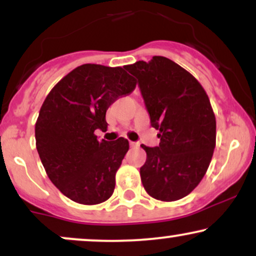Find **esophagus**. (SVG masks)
<instances>
[{"instance_id": "esophagus-1", "label": "esophagus", "mask_w": 256, "mask_h": 256, "mask_svg": "<svg viewBox=\"0 0 256 256\" xmlns=\"http://www.w3.org/2000/svg\"><path fill=\"white\" fill-rule=\"evenodd\" d=\"M130 146H140V143H137V142H130Z\"/></svg>"}]
</instances>
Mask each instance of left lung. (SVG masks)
<instances>
[{
  "instance_id": "obj_1",
  "label": "left lung",
  "mask_w": 256,
  "mask_h": 256,
  "mask_svg": "<svg viewBox=\"0 0 256 256\" xmlns=\"http://www.w3.org/2000/svg\"><path fill=\"white\" fill-rule=\"evenodd\" d=\"M124 68L138 80L150 124L160 143L140 167L146 192L160 201L189 195L207 172L216 148V116L198 79L164 56L137 61Z\"/></svg>"
}]
</instances>
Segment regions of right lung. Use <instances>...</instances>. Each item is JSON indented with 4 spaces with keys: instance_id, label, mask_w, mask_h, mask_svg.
<instances>
[{
    "instance_id": "obj_1",
    "label": "right lung",
    "mask_w": 256,
    "mask_h": 256,
    "mask_svg": "<svg viewBox=\"0 0 256 256\" xmlns=\"http://www.w3.org/2000/svg\"><path fill=\"white\" fill-rule=\"evenodd\" d=\"M134 88L122 67L85 64L44 100L34 128L37 152L52 183L72 201L98 204L113 194L128 140H98L95 131L107 130L108 107Z\"/></svg>"
}]
</instances>
